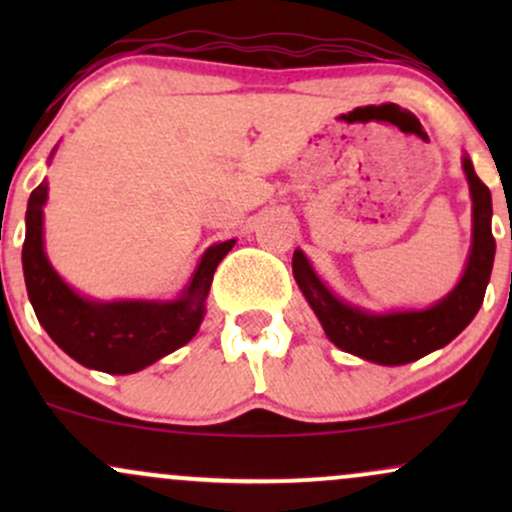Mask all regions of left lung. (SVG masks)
Instances as JSON below:
<instances>
[{
  "instance_id": "1",
  "label": "left lung",
  "mask_w": 512,
  "mask_h": 512,
  "mask_svg": "<svg viewBox=\"0 0 512 512\" xmlns=\"http://www.w3.org/2000/svg\"><path fill=\"white\" fill-rule=\"evenodd\" d=\"M462 170L472 197V248L455 289L424 310L373 313L346 303L317 276L301 250L293 252V279L334 346L380 366H402L443 349L474 320L491 279L496 240L491 233L489 187L474 173L467 154L462 156Z\"/></svg>"
}]
</instances>
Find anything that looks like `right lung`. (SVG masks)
I'll list each match as a JSON object with an SVG mask.
<instances>
[{"label":"right lung","mask_w":512,"mask_h":512,"mask_svg":"<svg viewBox=\"0 0 512 512\" xmlns=\"http://www.w3.org/2000/svg\"><path fill=\"white\" fill-rule=\"evenodd\" d=\"M55 151L57 146L50 158ZM45 202L48 180L40 182L28 199L23 279L35 317L64 354L86 368L127 375L173 354L195 337L207 313L204 303L216 267L236 240H223L204 250L190 281L173 301H96L74 291L50 264L43 238Z\"/></svg>","instance_id":"obj_1"}]
</instances>
